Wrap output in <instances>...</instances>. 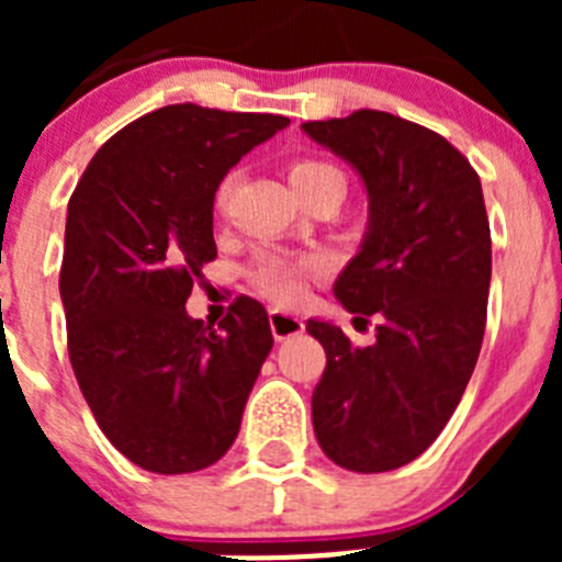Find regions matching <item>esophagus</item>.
Instances as JSON below:
<instances>
[{
    "instance_id": "1",
    "label": "esophagus",
    "mask_w": 562,
    "mask_h": 562,
    "mask_svg": "<svg viewBox=\"0 0 562 562\" xmlns=\"http://www.w3.org/2000/svg\"><path fill=\"white\" fill-rule=\"evenodd\" d=\"M270 329L276 340H286V337H295L304 331V321L295 315V312L286 310H272L270 312Z\"/></svg>"
}]
</instances>
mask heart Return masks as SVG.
Here are the masks:
<instances>
[{"label":"heart","mask_w":562,"mask_h":562,"mask_svg":"<svg viewBox=\"0 0 562 562\" xmlns=\"http://www.w3.org/2000/svg\"><path fill=\"white\" fill-rule=\"evenodd\" d=\"M326 182H340L342 186V173L335 166H329V162L301 160L290 168V186L297 196H304L306 191H312L317 186H326ZM225 191L227 188H222L220 200H225ZM315 270V258H286L276 256V252H267V256H261L256 261L252 278H256L258 290L272 295L276 301H295L304 292V278Z\"/></svg>","instance_id":"b5f03b06"}]
</instances>
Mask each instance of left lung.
<instances>
[{"mask_svg":"<svg viewBox=\"0 0 562 562\" xmlns=\"http://www.w3.org/2000/svg\"><path fill=\"white\" fill-rule=\"evenodd\" d=\"M301 128L366 188L369 225L335 297L355 324L376 321L371 346H355L331 321H306L326 351L312 425L335 464L385 473L434 445L473 376L493 278L484 193L445 137L389 112Z\"/></svg>","mask_w":562,"mask_h":562,"instance_id":"1","label":"left lung"}]
</instances>
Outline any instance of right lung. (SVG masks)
I'll use <instances>...</instances> for the list:
<instances>
[{
    "label": "right lung",
    "mask_w": 562,
    "mask_h": 562,
    "mask_svg": "<svg viewBox=\"0 0 562 562\" xmlns=\"http://www.w3.org/2000/svg\"><path fill=\"white\" fill-rule=\"evenodd\" d=\"M281 114L173 103L103 143L67 205L61 290L72 371L98 425L160 475L205 470L231 450L272 349L265 306L238 297L220 331L186 312L216 258L213 200Z\"/></svg>",
    "instance_id": "add662e5"
}]
</instances>
